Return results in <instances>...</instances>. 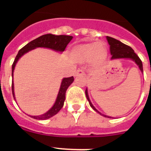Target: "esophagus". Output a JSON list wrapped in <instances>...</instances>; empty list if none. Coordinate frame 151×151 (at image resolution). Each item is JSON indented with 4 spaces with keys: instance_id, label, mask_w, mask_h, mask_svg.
I'll list each match as a JSON object with an SVG mask.
<instances>
[{
    "instance_id": "esophagus-1",
    "label": "esophagus",
    "mask_w": 151,
    "mask_h": 151,
    "mask_svg": "<svg viewBox=\"0 0 151 151\" xmlns=\"http://www.w3.org/2000/svg\"><path fill=\"white\" fill-rule=\"evenodd\" d=\"M85 70H83V69H78V70L76 71L75 73V76H78V75H85Z\"/></svg>"
}]
</instances>
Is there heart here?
Returning <instances> with one entry per match:
<instances>
[{
	"label": "heart",
	"instance_id": "1",
	"mask_svg": "<svg viewBox=\"0 0 151 151\" xmlns=\"http://www.w3.org/2000/svg\"><path fill=\"white\" fill-rule=\"evenodd\" d=\"M106 56V48L102 42L85 44L79 46L74 52V58L79 63L91 60L92 63H99Z\"/></svg>",
	"mask_w": 151,
	"mask_h": 151
}]
</instances>
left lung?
I'll list each match as a JSON object with an SVG mask.
<instances>
[{"mask_svg":"<svg viewBox=\"0 0 151 151\" xmlns=\"http://www.w3.org/2000/svg\"><path fill=\"white\" fill-rule=\"evenodd\" d=\"M106 40H107L108 44H109V45H110V54L112 55L111 59H132V60H133V61L139 66V70H140L142 72H143L142 61H141V59L139 58L138 55L135 53L134 50L131 48V47H129V46L124 45V44H123L120 41L117 40V39L113 38V37H106ZM85 95H86V98H87V99L88 100V103H89L91 107H92L94 110H96V112L99 113V111L95 108L94 106L92 105V103H91V101H90L89 99V97H88V95L87 88L85 90ZM99 114L106 117H109V116H106V115L104 114H102L101 113H99Z\"/></svg>","mask_w":151,"mask_h":151,"instance_id":"obj_1","label":"left lung"}]
</instances>
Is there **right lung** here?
Masks as SVG:
<instances>
[{"instance_id": "1", "label": "right lung", "mask_w": 151, "mask_h": 151, "mask_svg": "<svg viewBox=\"0 0 151 151\" xmlns=\"http://www.w3.org/2000/svg\"><path fill=\"white\" fill-rule=\"evenodd\" d=\"M73 37L72 36H67V35H53V34H45L42 36L39 37L37 38L34 39L32 41L29 42L27 45H25L23 48H22L19 51L17 55L15 57L14 63L12 64V76L13 77V72H14V69H15V64L17 63L18 60L19 59L20 57H22L25 53H27L29 51L33 50L36 48H50L52 50L56 51V52H63L65 48L67 46L70 41L72 40ZM73 77L70 78H65L63 79L60 85V88H59V93L57 96L56 100L54 105L51 108L50 110H48V112L41 115L38 116H30L31 117L34 119L37 120H46L52 117L59 112V110H61L62 107L63 106L64 101L66 98V92L68 87L73 83ZM12 95L14 99H15V93H14V84L12 85Z\"/></svg>"}]
</instances>
